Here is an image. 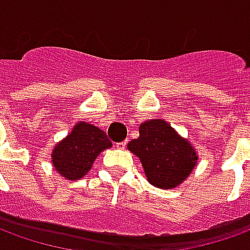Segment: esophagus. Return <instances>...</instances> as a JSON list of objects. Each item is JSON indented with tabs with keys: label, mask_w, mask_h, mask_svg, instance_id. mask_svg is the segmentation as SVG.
<instances>
[{
	"label": "esophagus",
	"mask_w": 250,
	"mask_h": 250,
	"mask_svg": "<svg viewBox=\"0 0 250 250\" xmlns=\"http://www.w3.org/2000/svg\"><path fill=\"white\" fill-rule=\"evenodd\" d=\"M115 146L118 147V148H119V150H125V147H127V141L119 142V143H115Z\"/></svg>",
	"instance_id": "34e87169"
}]
</instances>
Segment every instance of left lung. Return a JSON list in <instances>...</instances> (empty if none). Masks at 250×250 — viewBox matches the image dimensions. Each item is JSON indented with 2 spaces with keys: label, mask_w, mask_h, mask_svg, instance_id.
Returning a JSON list of instances; mask_svg holds the SVG:
<instances>
[{
  "label": "left lung",
  "mask_w": 250,
  "mask_h": 250,
  "mask_svg": "<svg viewBox=\"0 0 250 250\" xmlns=\"http://www.w3.org/2000/svg\"><path fill=\"white\" fill-rule=\"evenodd\" d=\"M128 150L141 159L148 182L159 188L182 184L198 159L193 146L161 119L142 123L139 138L128 143Z\"/></svg>",
  "instance_id": "left-lung-1"
}]
</instances>
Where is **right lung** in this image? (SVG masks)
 <instances>
[{"mask_svg":"<svg viewBox=\"0 0 250 250\" xmlns=\"http://www.w3.org/2000/svg\"><path fill=\"white\" fill-rule=\"evenodd\" d=\"M112 146L104 131L85 122L77 123L52 154V163L66 179L83 178L104 148Z\"/></svg>","mask_w":250,"mask_h":250,"instance_id":"obj_1","label":"right lung"}]
</instances>
